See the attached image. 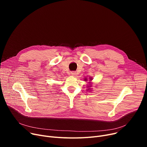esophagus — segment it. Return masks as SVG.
Segmentation results:
<instances>
[{"label": "esophagus", "mask_w": 147, "mask_h": 147, "mask_svg": "<svg viewBox=\"0 0 147 147\" xmlns=\"http://www.w3.org/2000/svg\"><path fill=\"white\" fill-rule=\"evenodd\" d=\"M76 71H71V74L72 76H74L76 75Z\"/></svg>", "instance_id": "34e87169"}]
</instances>
